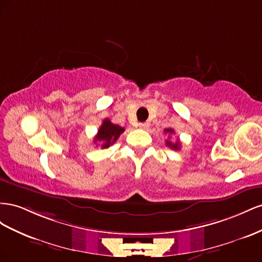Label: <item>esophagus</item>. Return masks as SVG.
<instances>
[{
  "mask_svg": "<svg viewBox=\"0 0 262 262\" xmlns=\"http://www.w3.org/2000/svg\"><path fill=\"white\" fill-rule=\"evenodd\" d=\"M139 127L141 129H148V127H149V123H147V122H144V123H139Z\"/></svg>",
  "mask_w": 262,
  "mask_h": 262,
  "instance_id": "esophagus-1",
  "label": "esophagus"
}]
</instances>
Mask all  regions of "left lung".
Wrapping results in <instances>:
<instances>
[{
    "instance_id": "8db88e82",
    "label": "left lung",
    "mask_w": 262,
    "mask_h": 262,
    "mask_svg": "<svg viewBox=\"0 0 262 262\" xmlns=\"http://www.w3.org/2000/svg\"><path fill=\"white\" fill-rule=\"evenodd\" d=\"M164 133H166V134H173L174 130H173L172 128H167V129H164ZM166 144H167V146H169L170 148L174 149V150H178V149H180V141H179V139H177V141H176L174 144L171 143L170 140H167Z\"/></svg>"
}]
</instances>
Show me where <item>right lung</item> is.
Returning <instances> with one entry per match:
<instances>
[{"instance_id": "1", "label": "right lung", "mask_w": 262, "mask_h": 262, "mask_svg": "<svg viewBox=\"0 0 262 262\" xmlns=\"http://www.w3.org/2000/svg\"><path fill=\"white\" fill-rule=\"evenodd\" d=\"M124 130V127L115 125L108 118H105L100 126L98 134L94 137V143H101L102 148H108L115 143Z\"/></svg>"}]
</instances>
